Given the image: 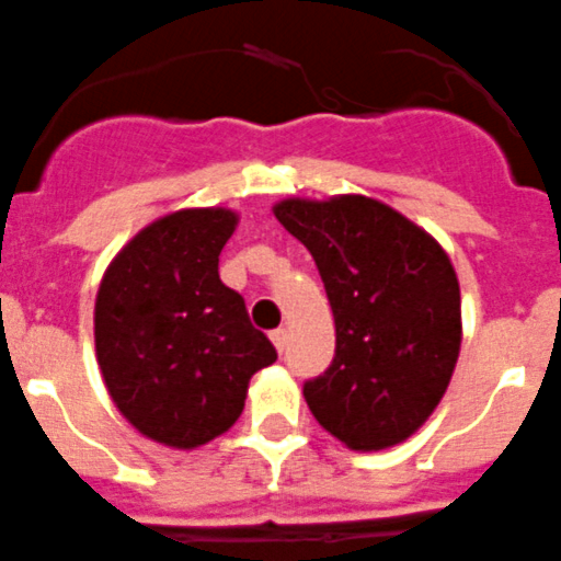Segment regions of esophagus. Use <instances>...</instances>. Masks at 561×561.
I'll return each instance as SVG.
<instances>
[{"mask_svg":"<svg viewBox=\"0 0 561 561\" xmlns=\"http://www.w3.org/2000/svg\"><path fill=\"white\" fill-rule=\"evenodd\" d=\"M272 344H275L277 353L286 351V342H289V333H286V328H277V331H272Z\"/></svg>","mask_w":561,"mask_h":561,"instance_id":"34e87169","label":"esophagus"}]
</instances>
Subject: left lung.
Returning a JSON list of instances; mask_svg holds the SVG:
<instances>
[{
    "instance_id": "1",
    "label": "left lung",
    "mask_w": 561,
    "mask_h": 561,
    "mask_svg": "<svg viewBox=\"0 0 561 561\" xmlns=\"http://www.w3.org/2000/svg\"><path fill=\"white\" fill-rule=\"evenodd\" d=\"M272 214L314 259L336 356L302 387L317 423L351 450H383L434 414L461 347L459 277L439 241L364 194L289 197Z\"/></svg>"
}]
</instances>
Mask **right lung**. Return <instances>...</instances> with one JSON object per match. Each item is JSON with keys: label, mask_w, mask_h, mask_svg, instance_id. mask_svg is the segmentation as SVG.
<instances>
[{"label": "right lung", "mask_w": 561, "mask_h": 561, "mask_svg": "<svg viewBox=\"0 0 561 561\" xmlns=\"http://www.w3.org/2000/svg\"><path fill=\"white\" fill-rule=\"evenodd\" d=\"M233 208H180L113 255L94 302L96 364L122 417L147 439L194 450L244 411L247 387L277 358L219 280Z\"/></svg>", "instance_id": "obj_1"}]
</instances>
